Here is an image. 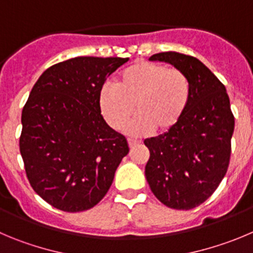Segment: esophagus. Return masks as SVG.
<instances>
[{"mask_svg": "<svg viewBox=\"0 0 253 253\" xmlns=\"http://www.w3.org/2000/svg\"><path fill=\"white\" fill-rule=\"evenodd\" d=\"M127 142H128V146H129V148H132V147H134V146L136 145H138V141H136V140H132V138H128V140H127Z\"/></svg>", "mask_w": 253, "mask_h": 253, "instance_id": "obj_1", "label": "esophagus"}]
</instances>
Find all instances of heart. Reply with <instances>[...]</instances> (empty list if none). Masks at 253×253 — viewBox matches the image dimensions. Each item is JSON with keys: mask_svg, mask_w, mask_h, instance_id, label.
Here are the masks:
<instances>
[{"mask_svg": "<svg viewBox=\"0 0 253 253\" xmlns=\"http://www.w3.org/2000/svg\"><path fill=\"white\" fill-rule=\"evenodd\" d=\"M191 100L190 81L182 71L157 62L140 61L120 73L116 87L103 84L98 107L108 126L121 129L134 113L127 131L145 136L165 134L176 128Z\"/></svg>", "mask_w": 253, "mask_h": 253, "instance_id": "obj_1", "label": "heart"}]
</instances>
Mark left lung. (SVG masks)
Here are the masks:
<instances>
[{
	"label": "left lung",
	"mask_w": 253,
	"mask_h": 253,
	"mask_svg": "<svg viewBox=\"0 0 253 253\" xmlns=\"http://www.w3.org/2000/svg\"><path fill=\"white\" fill-rule=\"evenodd\" d=\"M150 61L182 71L190 81L191 100L176 128L145 140L150 151L146 180L167 207L191 210L206 201L227 172L235 128L230 98L222 82L196 57L161 52Z\"/></svg>",
	"instance_id": "left-lung-1"
}]
</instances>
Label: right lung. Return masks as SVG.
Returning <instances> with one entry per match:
<instances>
[{
	"instance_id": "1",
	"label": "right lung",
	"mask_w": 253,
	"mask_h": 253,
	"mask_svg": "<svg viewBox=\"0 0 253 253\" xmlns=\"http://www.w3.org/2000/svg\"><path fill=\"white\" fill-rule=\"evenodd\" d=\"M128 58L75 57L42 73L22 110L20 152L35 192L55 209L81 212L105 197L128 153L101 115L98 92Z\"/></svg>"
}]
</instances>
